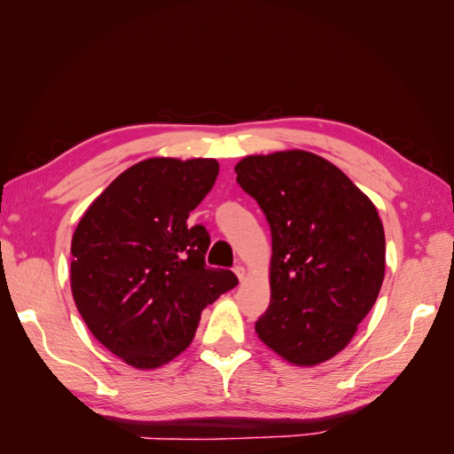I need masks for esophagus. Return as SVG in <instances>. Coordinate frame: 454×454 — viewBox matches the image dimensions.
<instances>
[{
	"label": "esophagus",
	"instance_id": "34e87169",
	"mask_svg": "<svg viewBox=\"0 0 454 454\" xmlns=\"http://www.w3.org/2000/svg\"><path fill=\"white\" fill-rule=\"evenodd\" d=\"M234 273H236V277L239 278V283H242L244 278H246V269H244V265H236V267H234Z\"/></svg>",
	"mask_w": 454,
	"mask_h": 454
}]
</instances>
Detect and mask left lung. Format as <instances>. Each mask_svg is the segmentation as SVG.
<instances>
[{"label":"left lung","mask_w":454,"mask_h":454,"mask_svg":"<svg viewBox=\"0 0 454 454\" xmlns=\"http://www.w3.org/2000/svg\"><path fill=\"white\" fill-rule=\"evenodd\" d=\"M239 183L271 228V302L255 322L267 347L298 366L353 340L384 281L387 242L372 200L333 163L304 150L247 156Z\"/></svg>","instance_id":"left-lung-1"}]
</instances>
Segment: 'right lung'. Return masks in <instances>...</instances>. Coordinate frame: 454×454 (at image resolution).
I'll list each match as a JSON object with an SVG mask.
<instances>
[{
  "label": "right lung",
  "instance_id": "obj_1",
  "mask_svg": "<svg viewBox=\"0 0 454 454\" xmlns=\"http://www.w3.org/2000/svg\"><path fill=\"white\" fill-rule=\"evenodd\" d=\"M218 161L150 158L122 171L72 238L74 302L90 332L134 369H158L191 345L200 312L238 285L205 263L210 236L189 212Z\"/></svg>",
  "mask_w": 454,
  "mask_h": 454
}]
</instances>
